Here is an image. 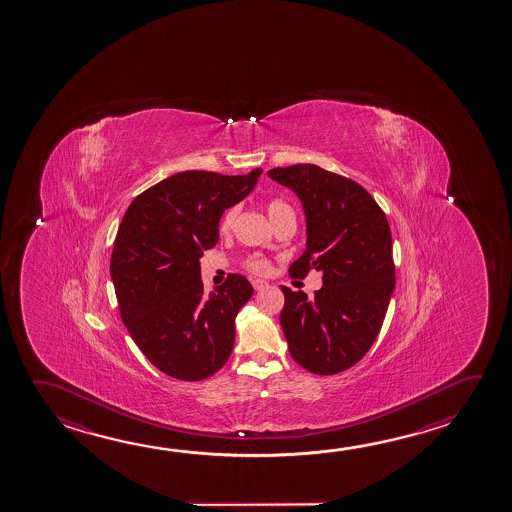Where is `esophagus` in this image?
Here are the masks:
<instances>
[{"label":"esophagus","instance_id":"esophagus-1","mask_svg":"<svg viewBox=\"0 0 512 512\" xmlns=\"http://www.w3.org/2000/svg\"><path fill=\"white\" fill-rule=\"evenodd\" d=\"M253 289L255 291H260V289H264V287H268V282H264V280H253Z\"/></svg>","mask_w":512,"mask_h":512}]
</instances>
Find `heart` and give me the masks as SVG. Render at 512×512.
Wrapping results in <instances>:
<instances>
[{
  "label": "heart",
  "mask_w": 512,
  "mask_h": 512,
  "mask_svg": "<svg viewBox=\"0 0 512 512\" xmlns=\"http://www.w3.org/2000/svg\"><path fill=\"white\" fill-rule=\"evenodd\" d=\"M286 210H291V207L284 203V201H280V199H273V201H269L268 203V216L269 219H273V217L278 216V214H282V212H286ZM235 214H237V208H228L223 217H221V230L223 232H228L232 225H234ZM250 269L255 271V273H260V275H264V273H268L269 264L264 259H253L250 264Z\"/></svg>",
  "instance_id": "obj_1"
}]
</instances>
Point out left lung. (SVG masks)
<instances>
[{"instance_id":"left-lung-1","label":"left lung","mask_w":512,"mask_h":512,"mask_svg":"<svg viewBox=\"0 0 512 512\" xmlns=\"http://www.w3.org/2000/svg\"><path fill=\"white\" fill-rule=\"evenodd\" d=\"M268 176L304 208L305 252L289 266L291 277L322 273L314 298L280 286L289 354L313 374H338L367 354L385 320L395 287L390 226L367 190L318 165L278 167Z\"/></svg>"}]
</instances>
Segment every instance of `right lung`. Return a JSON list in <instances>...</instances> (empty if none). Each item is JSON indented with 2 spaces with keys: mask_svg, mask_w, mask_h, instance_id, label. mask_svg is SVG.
Listing matches in <instances>:
<instances>
[{
  "mask_svg": "<svg viewBox=\"0 0 512 512\" xmlns=\"http://www.w3.org/2000/svg\"><path fill=\"white\" fill-rule=\"evenodd\" d=\"M260 174L178 172L133 199L118 226L109 271L120 316L167 376L207 379L232 354L235 316L252 298V284L228 275L205 295L199 259L216 246L226 208L243 201Z\"/></svg>",
  "mask_w": 512,
  "mask_h": 512,
  "instance_id": "right-lung-1",
  "label": "right lung"
}]
</instances>
